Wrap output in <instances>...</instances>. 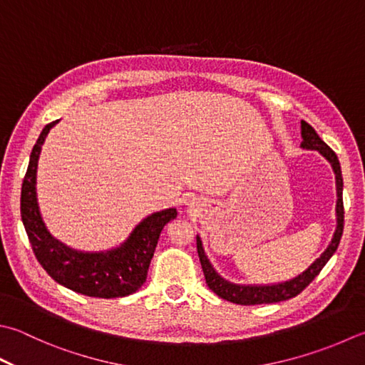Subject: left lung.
Segmentation results:
<instances>
[{"label":"left lung","instance_id":"8db88e82","mask_svg":"<svg viewBox=\"0 0 365 365\" xmlns=\"http://www.w3.org/2000/svg\"><path fill=\"white\" fill-rule=\"evenodd\" d=\"M301 148L305 150H317V152L324 156L327 163L332 166V170L335 174V190H337V204H335V218H337V226L329 245L319 255V258L313 261L304 272H301L296 277L289 278L287 282H278V283H267V284H239L232 283L226 278L221 277L215 267L212 266L210 259L207 258L204 252L202 240L199 235H196V245H197V255L199 261L204 270L205 283L215 294L225 301H230L232 304L239 305H256V304H272V302H282L288 301V299L297 296L305 287H309L310 282L315 278L321 269L326 266V262L332 258V255L337 250L341 232H344V178H341V169L337 155L332 152V148L326 144V142L319 138L317 131L307 123V121H301Z\"/></svg>","mask_w":365,"mask_h":365}]
</instances>
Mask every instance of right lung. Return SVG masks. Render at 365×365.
I'll return each mask as SVG.
<instances>
[{"label":"right lung","instance_id":"add662e5","mask_svg":"<svg viewBox=\"0 0 365 365\" xmlns=\"http://www.w3.org/2000/svg\"><path fill=\"white\" fill-rule=\"evenodd\" d=\"M58 121L46 125L41 131L21 183L20 215L36 259L56 283L81 294L104 299L130 296L145 283L160 234L169 221L177 218V210L170 207L145 217L135 225L125 242L104 252H81L55 239L41 215L36 174L42 145L48 131Z\"/></svg>","mask_w":365,"mask_h":365}]
</instances>
